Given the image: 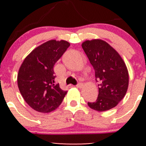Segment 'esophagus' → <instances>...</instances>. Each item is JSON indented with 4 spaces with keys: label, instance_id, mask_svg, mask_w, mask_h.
<instances>
[{
    "label": "esophagus",
    "instance_id": "1",
    "mask_svg": "<svg viewBox=\"0 0 146 146\" xmlns=\"http://www.w3.org/2000/svg\"><path fill=\"white\" fill-rule=\"evenodd\" d=\"M77 86V88H81L82 86H83V84L82 83V82H79V83H78V85H76Z\"/></svg>",
    "mask_w": 146,
    "mask_h": 146
}]
</instances>
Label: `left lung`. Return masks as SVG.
<instances>
[{"instance_id": "1", "label": "left lung", "mask_w": 146, "mask_h": 146, "mask_svg": "<svg viewBox=\"0 0 146 146\" xmlns=\"http://www.w3.org/2000/svg\"><path fill=\"white\" fill-rule=\"evenodd\" d=\"M82 47L93 66L95 78L101 83L98 99L88 102L92 110H111L124 98L129 86V72L124 61L113 47L102 39L87 40Z\"/></svg>"}]
</instances>
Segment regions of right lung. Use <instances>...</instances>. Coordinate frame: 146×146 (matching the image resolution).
Here are the masks:
<instances>
[{
  "label": "right lung",
  "instance_id": "add662e5",
  "mask_svg": "<svg viewBox=\"0 0 146 146\" xmlns=\"http://www.w3.org/2000/svg\"><path fill=\"white\" fill-rule=\"evenodd\" d=\"M69 46L66 41L53 39L35 48L25 58L17 74V85L33 110L48 113L62 102L67 91L56 84L54 66Z\"/></svg>",
  "mask_w": 146,
  "mask_h": 146
}]
</instances>
